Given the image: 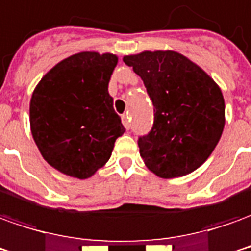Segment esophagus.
I'll use <instances>...</instances> for the list:
<instances>
[{
  "instance_id": "esophagus-1",
  "label": "esophagus",
  "mask_w": 251,
  "mask_h": 251,
  "mask_svg": "<svg viewBox=\"0 0 251 251\" xmlns=\"http://www.w3.org/2000/svg\"><path fill=\"white\" fill-rule=\"evenodd\" d=\"M122 124H124V126H125L126 129L130 127V117H129V114H124V115H122Z\"/></svg>"
}]
</instances>
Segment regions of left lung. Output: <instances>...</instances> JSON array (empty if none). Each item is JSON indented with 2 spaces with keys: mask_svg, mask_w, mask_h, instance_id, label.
<instances>
[{
  "mask_svg": "<svg viewBox=\"0 0 251 251\" xmlns=\"http://www.w3.org/2000/svg\"><path fill=\"white\" fill-rule=\"evenodd\" d=\"M124 62L141 77L153 104L152 129L137 141L145 166L166 179L193 173L223 133L220 88L179 52L144 51Z\"/></svg>",
  "mask_w": 251,
  "mask_h": 251,
  "instance_id": "left-lung-1",
  "label": "left lung"
}]
</instances>
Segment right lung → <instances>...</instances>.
Wrapping results in <instances>:
<instances>
[{
    "label": "right lung",
    "mask_w": 251,
    "mask_h": 251,
    "mask_svg": "<svg viewBox=\"0 0 251 251\" xmlns=\"http://www.w3.org/2000/svg\"><path fill=\"white\" fill-rule=\"evenodd\" d=\"M117 62L114 54L78 52L55 65L35 88L32 137L45 160L64 174L78 179L95 174L125 133L108 94Z\"/></svg>",
    "instance_id": "add662e5"
}]
</instances>
